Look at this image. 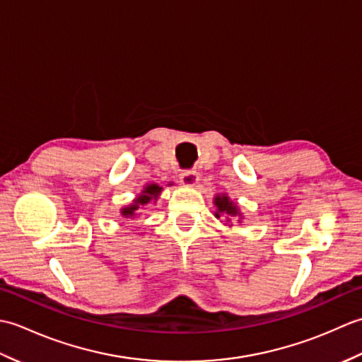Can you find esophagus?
Instances as JSON below:
<instances>
[{
    "label": "esophagus",
    "mask_w": 362,
    "mask_h": 362,
    "mask_svg": "<svg viewBox=\"0 0 362 362\" xmlns=\"http://www.w3.org/2000/svg\"><path fill=\"white\" fill-rule=\"evenodd\" d=\"M199 180V174L193 169H187V171H182L180 174V182L182 185L185 187H194Z\"/></svg>",
    "instance_id": "obj_1"
}]
</instances>
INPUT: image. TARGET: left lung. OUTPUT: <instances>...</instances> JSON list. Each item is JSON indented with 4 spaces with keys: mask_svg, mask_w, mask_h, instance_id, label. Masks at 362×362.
<instances>
[{
    "mask_svg": "<svg viewBox=\"0 0 362 362\" xmlns=\"http://www.w3.org/2000/svg\"><path fill=\"white\" fill-rule=\"evenodd\" d=\"M214 205H216V211H214V216L218 219L221 216H227V221H230V218L238 216L241 219V211L238 209V205L235 202L230 201V197L227 194H218L214 197Z\"/></svg>",
    "mask_w": 362,
    "mask_h": 362,
    "instance_id": "1",
    "label": "left lung"
}]
</instances>
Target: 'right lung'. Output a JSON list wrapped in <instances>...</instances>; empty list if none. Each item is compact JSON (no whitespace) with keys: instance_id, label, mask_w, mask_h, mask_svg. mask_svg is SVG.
<instances>
[{"instance_id":"add662e5","label":"right lung","mask_w":362,"mask_h":362,"mask_svg":"<svg viewBox=\"0 0 362 362\" xmlns=\"http://www.w3.org/2000/svg\"><path fill=\"white\" fill-rule=\"evenodd\" d=\"M171 185V183H169ZM161 187H158L157 183H148V185L144 187V189L141 191V194L138 196L135 201L124 206V209H121V216L124 218H135L136 216V211L144 206L146 204H149L151 201H157L160 193H161Z\"/></svg>"}]
</instances>
